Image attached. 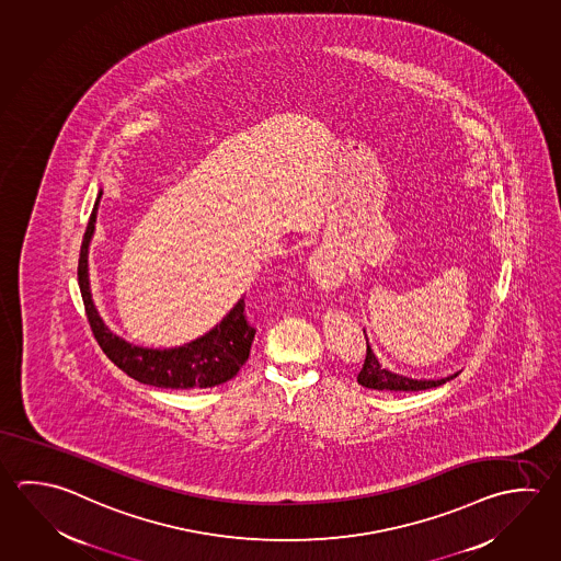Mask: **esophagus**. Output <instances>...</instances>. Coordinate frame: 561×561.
Returning <instances> with one entry per match:
<instances>
[{"mask_svg":"<svg viewBox=\"0 0 561 561\" xmlns=\"http://www.w3.org/2000/svg\"><path fill=\"white\" fill-rule=\"evenodd\" d=\"M308 271L312 278L317 280L318 285L322 286L324 290H332L340 286L344 280V271H342V263L337 261L334 251H330L328 247H320L314 251V255L310 256L308 263Z\"/></svg>","mask_w":561,"mask_h":561,"instance_id":"esophagus-1","label":"esophagus"}]
</instances>
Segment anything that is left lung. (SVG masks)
Returning a JSON list of instances; mask_svg holds the SVG:
<instances>
[{"mask_svg": "<svg viewBox=\"0 0 561 561\" xmlns=\"http://www.w3.org/2000/svg\"><path fill=\"white\" fill-rule=\"evenodd\" d=\"M457 376L459 374L443 377L437 381L435 379H411V377L399 376V374H393L386 367H381L377 357L374 356L371 347L367 344L366 359H364V366L357 374V383L367 389H377V391H421V389L438 388V386L447 383Z\"/></svg>", "mask_w": 561, "mask_h": 561, "instance_id": "8db88e82", "label": "left lung"}]
</instances>
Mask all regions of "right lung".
Returning a JSON list of instances; mask_svg holds the SVG:
<instances>
[{"mask_svg":"<svg viewBox=\"0 0 561 561\" xmlns=\"http://www.w3.org/2000/svg\"><path fill=\"white\" fill-rule=\"evenodd\" d=\"M101 194L92 207L91 219L82 237L79 255V286H81L84 312L89 318L92 334L99 346L114 366L121 367L126 376L136 381L163 389L215 388L237 376L251 354L256 328L249 322L244 312V296L233 310L207 332L185 346L172 350H148L124 342L104 327L96 308L92 305L89 288V243H91Z\"/></svg>","mask_w":561,"mask_h":561,"instance_id":"add662e5","label":"right lung"}]
</instances>
